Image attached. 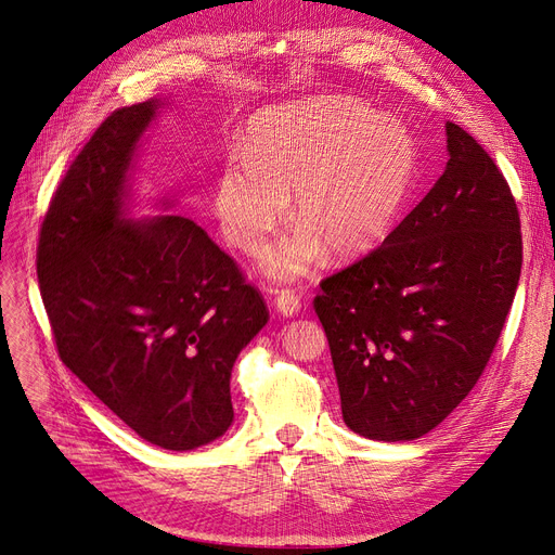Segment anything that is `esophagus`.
<instances>
[{"label": "esophagus", "instance_id": "obj_1", "mask_svg": "<svg viewBox=\"0 0 555 555\" xmlns=\"http://www.w3.org/2000/svg\"><path fill=\"white\" fill-rule=\"evenodd\" d=\"M274 306L279 312H283V315H295V312H299L301 299L295 291H291V287H283V291H279L274 297Z\"/></svg>", "mask_w": 555, "mask_h": 555}]
</instances>
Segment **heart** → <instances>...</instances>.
I'll return each instance as SVG.
<instances>
[{
  "label": "heart",
  "mask_w": 555,
  "mask_h": 555,
  "mask_svg": "<svg viewBox=\"0 0 555 555\" xmlns=\"http://www.w3.org/2000/svg\"><path fill=\"white\" fill-rule=\"evenodd\" d=\"M215 185L224 237L256 251L283 220L293 192L299 227L262 254V272L291 281L324 245L356 256L388 235L413 185L417 147L395 119L349 98H322L260 113Z\"/></svg>",
  "instance_id": "1"
}]
</instances>
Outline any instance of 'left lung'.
Returning a JSON list of instances; mask_svg holds the SVG:
<instances>
[{
  "label": "left lung",
  "instance_id": "8db88e82",
  "mask_svg": "<svg viewBox=\"0 0 555 555\" xmlns=\"http://www.w3.org/2000/svg\"><path fill=\"white\" fill-rule=\"evenodd\" d=\"M449 163L383 245L322 279L345 424L383 442L436 428L483 374L521 274L519 210L492 156L447 122Z\"/></svg>",
  "mask_w": 555,
  "mask_h": 555
}]
</instances>
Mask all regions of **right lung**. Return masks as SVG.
<instances>
[{
	"mask_svg": "<svg viewBox=\"0 0 555 555\" xmlns=\"http://www.w3.org/2000/svg\"><path fill=\"white\" fill-rule=\"evenodd\" d=\"M156 106L113 111L72 160L36 268L63 365L142 440L188 451L231 426L233 363L270 310L192 220H122L131 156Z\"/></svg>",
	"mask_w": 555,
	"mask_h": 555,
	"instance_id": "add662e5",
	"label": "right lung"
}]
</instances>
